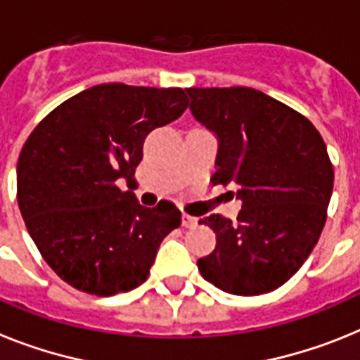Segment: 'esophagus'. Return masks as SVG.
Listing matches in <instances>:
<instances>
[{
  "instance_id": "esophagus-1",
  "label": "esophagus",
  "mask_w": 360,
  "mask_h": 360,
  "mask_svg": "<svg viewBox=\"0 0 360 360\" xmlns=\"http://www.w3.org/2000/svg\"><path fill=\"white\" fill-rule=\"evenodd\" d=\"M181 224H183L184 228H193L195 224H198V219L192 217V215L188 214H183V217H181Z\"/></svg>"
}]
</instances>
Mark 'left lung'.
Returning <instances> with one entry per match:
<instances>
[{"instance_id": "left-lung-1", "label": "left lung", "mask_w": 360, "mask_h": 360, "mask_svg": "<svg viewBox=\"0 0 360 360\" xmlns=\"http://www.w3.org/2000/svg\"><path fill=\"white\" fill-rule=\"evenodd\" d=\"M195 121L217 137L212 183L232 184L237 221L202 217L215 250L198 261L208 283L233 295H261L302 266L326 223L333 167L304 115L248 86L186 89Z\"/></svg>"}]
</instances>
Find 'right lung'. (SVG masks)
Instances as JSON below:
<instances>
[{"label":"right lung","instance_id":"add662e5","mask_svg":"<svg viewBox=\"0 0 360 360\" xmlns=\"http://www.w3.org/2000/svg\"><path fill=\"white\" fill-rule=\"evenodd\" d=\"M186 106L181 89L106 83L67 99L34 128L18 161V205L65 283L99 297L145 283L181 212L170 201L141 206L117 181L134 179L146 136Z\"/></svg>","mask_w":360,"mask_h":360}]
</instances>
